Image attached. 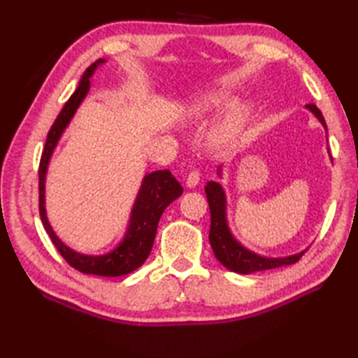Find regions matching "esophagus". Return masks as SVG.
Wrapping results in <instances>:
<instances>
[{
  "instance_id": "obj_1",
  "label": "esophagus",
  "mask_w": 358,
  "mask_h": 358,
  "mask_svg": "<svg viewBox=\"0 0 358 358\" xmlns=\"http://www.w3.org/2000/svg\"><path fill=\"white\" fill-rule=\"evenodd\" d=\"M199 181H200V172H199V171L194 169V171L189 172L187 178H186L187 187H195L196 185H199Z\"/></svg>"
}]
</instances>
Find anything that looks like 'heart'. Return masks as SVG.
I'll return each mask as SVG.
<instances>
[{"label":"heart","mask_w":358,"mask_h":358,"mask_svg":"<svg viewBox=\"0 0 358 358\" xmlns=\"http://www.w3.org/2000/svg\"><path fill=\"white\" fill-rule=\"evenodd\" d=\"M226 104V98L220 94H209L189 104L187 115L192 120H203L209 117L210 113L222 109ZM246 123V112L241 109L232 110L222 123L215 129L214 138L217 143H231L240 135L243 126Z\"/></svg>","instance_id":"obj_1"}]
</instances>
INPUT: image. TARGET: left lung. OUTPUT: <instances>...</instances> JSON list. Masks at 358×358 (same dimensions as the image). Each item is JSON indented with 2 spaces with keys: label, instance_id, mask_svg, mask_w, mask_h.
<instances>
[{
  "label": "left lung",
  "instance_id": "left-lung-1",
  "mask_svg": "<svg viewBox=\"0 0 358 358\" xmlns=\"http://www.w3.org/2000/svg\"><path fill=\"white\" fill-rule=\"evenodd\" d=\"M306 108L314 113L318 121L324 126L326 123L322 115L320 109L315 104H308ZM218 175H222L218 169ZM208 196L209 209H210V231H209V241L212 250L217 257V260L226 266L229 271L238 272V273H250L257 271H266L280 268V266L294 264L301 258V255L306 252L303 250L300 254H295L285 258H266L262 255H257L250 252L249 249L241 246L240 243L232 237V234L227 227L226 222V196L223 187L215 181H209L204 187Z\"/></svg>",
  "mask_w": 358,
  "mask_h": 358
}]
</instances>
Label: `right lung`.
<instances>
[{
    "label": "right lung",
    "mask_w": 358,
    "mask_h": 358,
    "mask_svg": "<svg viewBox=\"0 0 358 358\" xmlns=\"http://www.w3.org/2000/svg\"><path fill=\"white\" fill-rule=\"evenodd\" d=\"M104 63V59L100 58L95 63L90 64L83 73V77L78 83V87L71 95L69 100L66 101L64 108L59 112L55 123L52 124L48 134V140L44 144V150L40 159V169H38V189H40V217L45 232L49 234L53 245L57 250L63 255L64 260L69 263L72 268L83 273H94V275L103 277H120L126 273L135 271L136 268L146 262L149 257L154 240L157 235L158 222L162 218V214L169 204L177 200L183 194V187L178 183L171 171H155L148 173L143 180V185L138 195H136L135 204L132 208L131 222H129L127 232L123 241L106 255H85L78 254L67 248L64 243L59 240L45 217L44 208V181L45 172H48V164L50 162L52 152L55 149L59 136L64 132V129L69 124L73 113L77 112L78 106L85 100V96L89 92L90 87V77H92L95 69Z\"/></svg>",
    "instance_id": "add662e5"
}]
</instances>
